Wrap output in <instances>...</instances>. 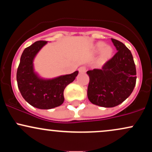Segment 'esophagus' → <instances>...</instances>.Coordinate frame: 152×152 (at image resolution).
<instances>
[{"label":"esophagus","instance_id":"34e87169","mask_svg":"<svg viewBox=\"0 0 152 152\" xmlns=\"http://www.w3.org/2000/svg\"><path fill=\"white\" fill-rule=\"evenodd\" d=\"M78 71L79 73H85L86 71V69L85 66H81V67L78 68Z\"/></svg>","mask_w":152,"mask_h":152}]
</instances>
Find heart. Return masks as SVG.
<instances>
[{
  "label": "heart",
  "instance_id": "1",
  "mask_svg": "<svg viewBox=\"0 0 152 152\" xmlns=\"http://www.w3.org/2000/svg\"><path fill=\"white\" fill-rule=\"evenodd\" d=\"M94 50L96 53L101 52L100 59L102 61H106L111 58L114 50L111 46H106L104 42H98L94 46Z\"/></svg>",
  "mask_w": 152,
  "mask_h": 152
}]
</instances>
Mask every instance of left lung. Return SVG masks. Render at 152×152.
Wrapping results in <instances>:
<instances>
[{
  "label": "left lung",
  "instance_id": "8db88e82",
  "mask_svg": "<svg viewBox=\"0 0 152 152\" xmlns=\"http://www.w3.org/2000/svg\"><path fill=\"white\" fill-rule=\"evenodd\" d=\"M118 50L101 69L87 71L89 83L87 95L95 105L111 108L121 104L131 95L136 85L137 71L130 50L111 38Z\"/></svg>",
  "mask_w": 152,
  "mask_h": 152
}]
</instances>
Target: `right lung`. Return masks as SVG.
Here are the masks:
<instances>
[{
    "label": "right lung",
    "instance_id": "right-lung-1",
    "mask_svg": "<svg viewBox=\"0 0 152 152\" xmlns=\"http://www.w3.org/2000/svg\"><path fill=\"white\" fill-rule=\"evenodd\" d=\"M46 43L47 41H38L25 48L16 74L22 96L29 104L40 109H50L61 105L64 102V89L78 74L76 71L73 74L50 79L40 77L34 71V60Z\"/></svg>",
    "mask_w": 152,
    "mask_h": 152
}]
</instances>
